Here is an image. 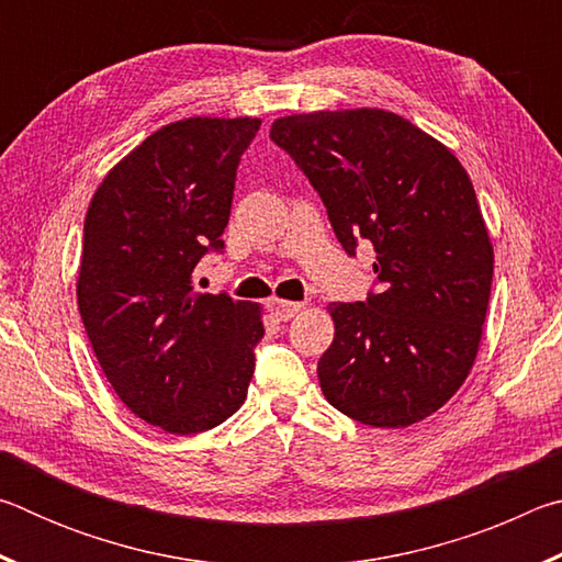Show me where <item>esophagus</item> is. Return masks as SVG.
<instances>
[{"label": "esophagus", "mask_w": 562, "mask_h": 562, "mask_svg": "<svg viewBox=\"0 0 562 562\" xmlns=\"http://www.w3.org/2000/svg\"><path fill=\"white\" fill-rule=\"evenodd\" d=\"M268 307H270V312L278 319H282V322H288V319H292L294 315H297V312L302 310V302H288V300H280V297H272L270 302H268Z\"/></svg>", "instance_id": "obj_1"}]
</instances>
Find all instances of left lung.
Listing matches in <instances>:
<instances>
[{
	"instance_id": "obj_1",
	"label": "left lung",
	"mask_w": 562,
	"mask_h": 562,
	"mask_svg": "<svg viewBox=\"0 0 562 562\" xmlns=\"http://www.w3.org/2000/svg\"><path fill=\"white\" fill-rule=\"evenodd\" d=\"M270 138L317 190L349 258L361 240L376 252L379 290L329 304L335 341L317 361L327 402L382 429L439 412L471 372L493 280L469 173L382 109L284 116Z\"/></svg>"
}]
</instances>
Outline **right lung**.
Returning <instances> with one entry per match:
<instances>
[{"label":"right lung","mask_w":562,"mask_h":562,"mask_svg":"<svg viewBox=\"0 0 562 562\" xmlns=\"http://www.w3.org/2000/svg\"><path fill=\"white\" fill-rule=\"evenodd\" d=\"M260 119L168 123L103 178L83 221L79 312L103 374L168 434L213 429L243 406L265 335L260 307L201 294L223 252L240 156Z\"/></svg>","instance_id":"obj_1"}]
</instances>
